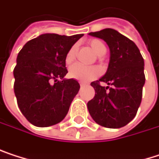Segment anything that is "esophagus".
Segmentation results:
<instances>
[{
  "mask_svg": "<svg viewBox=\"0 0 159 159\" xmlns=\"http://www.w3.org/2000/svg\"><path fill=\"white\" fill-rule=\"evenodd\" d=\"M80 87H84L86 85V83H83V82H80Z\"/></svg>",
  "mask_w": 159,
  "mask_h": 159,
  "instance_id": "1",
  "label": "esophagus"
}]
</instances>
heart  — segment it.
<instances>
[{
  "label": "heart",
  "instance_id": "obj_1",
  "mask_svg": "<svg viewBox=\"0 0 159 159\" xmlns=\"http://www.w3.org/2000/svg\"><path fill=\"white\" fill-rule=\"evenodd\" d=\"M89 46L90 48L93 49V51L98 55V56H102L106 53V47L104 46V44L99 41L97 39H93L91 40L89 42ZM76 52H77V47L73 46L69 48V50L67 51L66 55V63L67 65L71 64L76 56ZM100 74V69L96 66H83L80 65H74L69 68V77L82 81V82H88L92 80H93L94 78H96L97 76H99Z\"/></svg>",
  "mask_w": 159,
  "mask_h": 159
}]
</instances>
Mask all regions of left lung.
I'll return each instance as SVG.
<instances>
[{
    "label": "left lung",
    "mask_w": 159,
    "mask_h": 159,
    "mask_svg": "<svg viewBox=\"0 0 159 159\" xmlns=\"http://www.w3.org/2000/svg\"><path fill=\"white\" fill-rule=\"evenodd\" d=\"M104 40L110 48L106 74L93 81L94 97L87 103L93 121L105 127L120 128L134 119L143 97L145 83L144 61L136 44L113 29L89 33ZM99 82H105L107 87Z\"/></svg>",
    "instance_id": "1"
}]
</instances>
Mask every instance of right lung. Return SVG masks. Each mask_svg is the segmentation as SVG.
Here are the masks:
<instances>
[{"instance_id": "1", "label": "right lung", "mask_w": 159, "mask_h": 159, "mask_svg": "<svg viewBox=\"0 0 159 159\" xmlns=\"http://www.w3.org/2000/svg\"><path fill=\"white\" fill-rule=\"evenodd\" d=\"M82 36L44 34L18 52L14 92L19 110L32 125L47 127L66 116L80 86L74 79H65L66 55Z\"/></svg>"}]
</instances>
